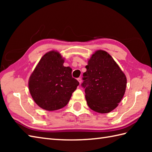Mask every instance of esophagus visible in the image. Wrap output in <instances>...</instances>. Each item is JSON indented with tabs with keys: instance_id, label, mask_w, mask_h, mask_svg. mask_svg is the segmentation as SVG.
<instances>
[{
	"instance_id": "esophagus-1",
	"label": "esophagus",
	"mask_w": 152,
	"mask_h": 152,
	"mask_svg": "<svg viewBox=\"0 0 152 152\" xmlns=\"http://www.w3.org/2000/svg\"><path fill=\"white\" fill-rule=\"evenodd\" d=\"M78 81L79 82V83H82V79L80 78H78Z\"/></svg>"
}]
</instances>
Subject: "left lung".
Returning <instances> with one entry per match:
<instances>
[{"instance_id":"left-lung-1","label":"left lung","mask_w":152,"mask_h":152,"mask_svg":"<svg viewBox=\"0 0 152 152\" xmlns=\"http://www.w3.org/2000/svg\"><path fill=\"white\" fill-rule=\"evenodd\" d=\"M83 74L82 86L92 110L106 114L114 110L124 96L127 78L108 53L97 50L92 55Z\"/></svg>"}]
</instances>
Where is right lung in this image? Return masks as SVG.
Masks as SVG:
<instances>
[{"label": "right lung", "instance_id": "obj_1", "mask_svg": "<svg viewBox=\"0 0 152 152\" xmlns=\"http://www.w3.org/2000/svg\"><path fill=\"white\" fill-rule=\"evenodd\" d=\"M64 59L57 51L44 55L28 80L32 98L48 111L64 107L79 82L72 76V69L64 66Z\"/></svg>", "mask_w": 152, "mask_h": 152}]
</instances>
